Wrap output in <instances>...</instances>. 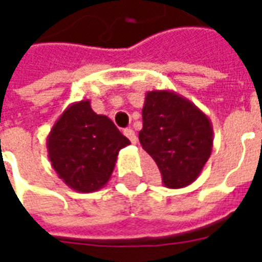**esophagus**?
<instances>
[{
  "label": "esophagus",
  "mask_w": 262,
  "mask_h": 262,
  "mask_svg": "<svg viewBox=\"0 0 262 262\" xmlns=\"http://www.w3.org/2000/svg\"><path fill=\"white\" fill-rule=\"evenodd\" d=\"M123 133H125V136L127 137L129 140H130L132 144H136L137 137H136V133H135V130H132V129H126Z\"/></svg>",
  "instance_id": "34e87169"
}]
</instances>
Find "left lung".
Masks as SVG:
<instances>
[{
  "label": "left lung",
  "instance_id": "obj_1",
  "mask_svg": "<svg viewBox=\"0 0 262 262\" xmlns=\"http://www.w3.org/2000/svg\"><path fill=\"white\" fill-rule=\"evenodd\" d=\"M142 147L159 167L170 189L191 185L213 147L212 122L196 105L171 90L148 91L142 109Z\"/></svg>",
  "mask_w": 262,
  "mask_h": 262
}]
</instances>
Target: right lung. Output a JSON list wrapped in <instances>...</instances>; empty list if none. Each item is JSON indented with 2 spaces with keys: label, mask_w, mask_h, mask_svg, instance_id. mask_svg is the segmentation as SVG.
Instances as JSON below:
<instances>
[{
  "label": "right lung",
  "mask_w": 262,
  "mask_h": 262,
  "mask_svg": "<svg viewBox=\"0 0 262 262\" xmlns=\"http://www.w3.org/2000/svg\"><path fill=\"white\" fill-rule=\"evenodd\" d=\"M130 144L114 122L95 114L90 99L73 102L48 136V157L67 187L95 192L111 180L120 148Z\"/></svg>",
  "instance_id": "obj_1"
}]
</instances>
